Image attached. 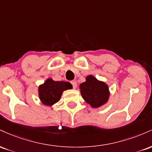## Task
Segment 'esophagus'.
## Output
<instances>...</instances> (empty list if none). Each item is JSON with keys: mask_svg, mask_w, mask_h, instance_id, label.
<instances>
[{"mask_svg": "<svg viewBox=\"0 0 152 152\" xmlns=\"http://www.w3.org/2000/svg\"><path fill=\"white\" fill-rule=\"evenodd\" d=\"M71 83L72 84L73 88H76V87H77V83H76V81H71Z\"/></svg>", "mask_w": 152, "mask_h": 152, "instance_id": "1", "label": "esophagus"}]
</instances>
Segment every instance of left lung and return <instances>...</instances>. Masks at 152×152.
Returning <instances> with one entry per match:
<instances>
[{
    "label": "left lung",
    "mask_w": 152,
    "mask_h": 152,
    "mask_svg": "<svg viewBox=\"0 0 152 152\" xmlns=\"http://www.w3.org/2000/svg\"><path fill=\"white\" fill-rule=\"evenodd\" d=\"M80 89L83 99L94 108L105 104L109 96L107 85L93 76H87L86 81L80 84Z\"/></svg>",
    "instance_id": "1"
}]
</instances>
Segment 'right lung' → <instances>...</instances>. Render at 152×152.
I'll return each mask as SVG.
<instances>
[{
	"label": "right lung",
	"mask_w": 152,
	"mask_h": 152,
	"mask_svg": "<svg viewBox=\"0 0 152 152\" xmlns=\"http://www.w3.org/2000/svg\"><path fill=\"white\" fill-rule=\"evenodd\" d=\"M71 88H72V86L69 82L54 81L48 78L43 85L39 86L38 94L43 104L51 106L58 102L64 90Z\"/></svg>",
	"instance_id": "obj_1"
}]
</instances>
